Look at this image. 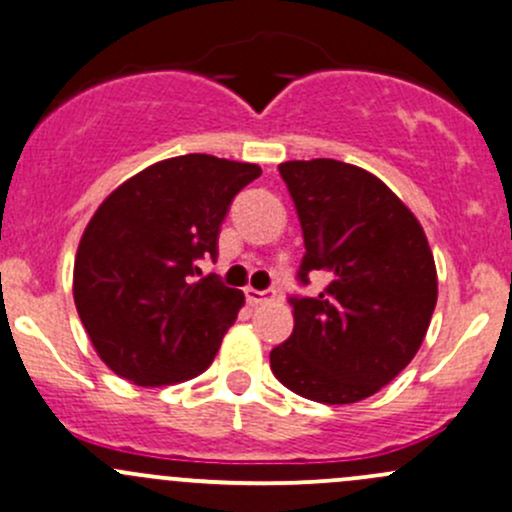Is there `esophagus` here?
Returning a JSON list of instances; mask_svg holds the SVG:
<instances>
[{
  "instance_id": "1",
  "label": "esophagus",
  "mask_w": 512,
  "mask_h": 512,
  "mask_svg": "<svg viewBox=\"0 0 512 512\" xmlns=\"http://www.w3.org/2000/svg\"><path fill=\"white\" fill-rule=\"evenodd\" d=\"M245 299H247V304H250V306H260V304H265V301L274 299V292H272V289H267V292H260V289L247 287L245 289Z\"/></svg>"
}]
</instances>
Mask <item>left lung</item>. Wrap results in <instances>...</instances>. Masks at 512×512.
<instances>
[{
    "label": "left lung",
    "mask_w": 512,
    "mask_h": 512,
    "mask_svg": "<svg viewBox=\"0 0 512 512\" xmlns=\"http://www.w3.org/2000/svg\"><path fill=\"white\" fill-rule=\"evenodd\" d=\"M304 233L299 282L324 272L319 297H292L294 331L272 348L274 378L306 400L351 405L410 365L437 306V267L410 208L378 176L336 159L284 161Z\"/></svg>",
    "instance_id": "obj_1"
}]
</instances>
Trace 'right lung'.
<instances>
[{"label": "right lung", "mask_w": 512, "mask_h": 512, "mask_svg": "<svg viewBox=\"0 0 512 512\" xmlns=\"http://www.w3.org/2000/svg\"><path fill=\"white\" fill-rule=\"evenodd\" d=\"M257 164L184 154L117 186L90 218L73 267V299L102 363L142 387L184 383L213 363L245 294L196 260L218 257L230 201Z\"/></svg>", "instance_id": "1"}]
</instances>
